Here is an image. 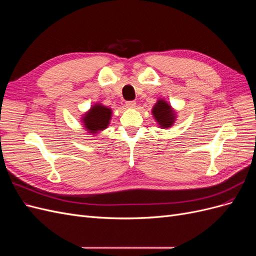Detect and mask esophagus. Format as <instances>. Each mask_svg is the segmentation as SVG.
<instances>
[{"label":"esophagus","mask_w":256,"mask_h":256,"mask_svg":"<svg viewBox=\"0 0 256 256\" xmlns=\"http://www.w3.org/2000/svg\"><path fill=\"white\" fill-rule=\"evenodd\" d=\"M136 102H126V106L129 108V109H134V108H136Z\"/></svg>","instance_id":"esophagus-1"}]
</instances>
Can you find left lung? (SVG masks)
Masks as SVG:
<instances>
[{
  "label": "left lung",
  "instance_id": "1",
  "mask_svg": "<svg viewBox=\"0 0 256 256\" xmlns=\"http://www.w3.org/2000/svg\"><path fill=\"white\" fill-rule=\"evenodd\" d=\"M152 114L162 129L171 128L176 120L177 114L168 102L164 99H158L156 104L152 106Z\"/></svg>",
  "mask_w": 256,
  "mask_h": 256
}]
</instances>
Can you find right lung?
Segmentation results:
<instances>
[{
  "label": "right lung",
  "mask_w": 256,
  "mask_h": 256,
  "mask_svg": "<svg viewBox=\"0 0 256 256\" xmlns=\"http://www.w3.org/2000/svg\"><path fill=\"white\" fill-rule=\"evenodd\" d=\"M112 110L110 108L104 106L102 104H95L90 106V109L85 113L81 122L90 134H97L100 131L108 128L111 120Z\"/></svg>",
  "instance_id": "obj_1"
}]
</instances>
